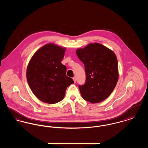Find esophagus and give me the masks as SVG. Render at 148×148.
<instances>
[{"label":"esophagus","mask_w":148,"mask_h":148,"mask_svg":"<svg viewBox=\"0 0 148 148\" xmlns=\"http://www.w3.org/2000/svg\"><path fill=\"white\" fill-rule=\"evenodd\" d=\"M73 80H74V83H76V78L75 77H74L73 78Z\"/></svg>","instance_id":"1"}]
</instances>
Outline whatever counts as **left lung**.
I'll list each match as a JSON object with an SVG mask.
<instances>
[{
    "mask_svg": "<svg viewBox=\"0 0 148 148\" xmlns=\"http://www.w3.org/2000/svg\"><path fill=\"white\" fill-rule=\"evenodd\" d=\"M76 53L84 64L86 74L84 84L79 85L82 98L91 103L103 101L113 92L118 80L116 55L97 42L78 49Z\"/></svg>",
    "mask_w": 148,
    "mask_h": 148,
    "instance_id": "8db88e82",
    "label": "left lung"
}]
</instances>
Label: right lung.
<instances>
[{
  "mask_svg": "<svg viewBox=\"0 0 148 148\" xmlns=\"http://www.w3.org/2000/svg\"><path fill=\"white\" fill-rule=\"evenodd\" d=\"M65 48L49 43L38 50L27 69V79L35 96L42 102L56 104L63 99L73 80L66 76V68L61 63Z\"/></svg>",
  "mask_w": 148,
  "mask_h": 148,
  "instance_id": "obj_1",
  "label": "right lung"
}]
</instances>
